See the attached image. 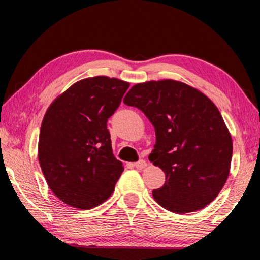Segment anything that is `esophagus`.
<instances>
[{"instance_id":"34e87169","label":"esophagus","mask_w":260,"mask_h":260,"mask_svg":"<svg viewBox=\"0 0 260 260\" xmlns=\"http://www.w3.org/2000/svg\"><path fill=\"white\" fill-rule=\"evenodd\" d=\"M134 167L137 169H144L147 167V163L144 161V159H140L139 162L134 163Z\"/></svg>"}]
</instances>
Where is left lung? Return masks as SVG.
I'll use <instances>...</instances> for the list:
<instances>
[{"mask_svg":"<svg viewBox=\"0 0 260 260\" xmlns=\"http://www.w3.org/2000/svg\"><path fill=\"white\" fill-rule=\"evenodd\" d=\"M141 109L155 128L148 159L165 173L153 190L155 201L174 213L203 209L227 181L233 139L213 102L197 88L173 79L140 82L124 97Z\"/></svg>","mask_w":260,"mask_h":260,"instance_id":"8db88e82","label":"left lung"}]
</instances>
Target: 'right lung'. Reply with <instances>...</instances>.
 Here are the masks:
<instances>
[{"label":"right lung","mask_w":260,"mask_h":260,"mask_svg":"<svg viewBox=\"0 0 260 260\" xmlns=\"http://www.w3.org/2000/svg\"><path fill=\"white\" fill-rule=\"evenodd\" d=\"M129 82L107 76L81 79L59 95L43 117L39 163L50 190L81 210L112 196L124 167L113 154L107 120Z\"/></svg>","instance_id":"add662e5"}]
</instances>
